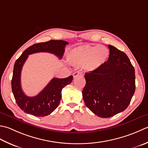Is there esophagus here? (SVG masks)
I'll return each mask as SVG.
<instances>
[{
  "mask_svg": "<svg viewBox=\"0 0 148 148\" xmlns=\"http://www.w3.org/2000/svg\"><path fill=\"white\" fill-rule=\"evenodd\" d=\"M82 72H80V71H76V72H75L73 74V76H74V77H77V76H82Z\"/></svg>",
  "mask_w": 148,
  "mask_h": 148,
  "instance_id": "34e87169",
  "label": "esophagus"
}]
</instances>
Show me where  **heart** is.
Returning <instances> with one entry per match:
<instances>
[{
	"instance_id": "1",
	"label": "heart",
	"mask_w": 148,
	"mask_h": 148,
	"mask_svg": "<svg viewBox=\"0 0 148 148\" xmlns=\"http://www.w3.org/2000/svg\"><path fill=\"white\" fill-rule=\"evenodd\" d=\"M109 55L105 46L86 45L72 49L68 55V61L72 65L85 66L87 71H93L105 64Z\"/></svg>"
}]
</instances>
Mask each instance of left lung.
<instances>
[{"label": "left lung", "instance_id": "8db88e82", "mask_svg": "<svg viewBox=\"0 0 148 148\" xmlns=\"http://www.w3.org/2000/svg\"><path fill=\"white\" fill-rule=\"evenodd\" d=\"M108 61L85 73L82 94L86 106L99 117L108 118L128 106L135 90L134 66L124 52L108 45Z\"/></svg>", "mask_w": 148, "mask_h": 148}]
</instances>
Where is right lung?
<instances>
[{
	"instance_id": "1",
	"label": "right lung",
	"mask_w": 148,
	"mask_h": 148,
	"mask_svg": "<svg viewBox=\"0 0 148 148\" xmlns=\"http://www.w3.org/2000/svg\"><path fill=\"white\" fill-rule=\"evenodd\" d=\"M67 44L69 43L63 40H50L36 43L25 49L14 63L11 88L16 103L25 113L36 117H45L51 114L59 105L62 88L70 84L73 79L72 76L66 78L54 77L36 96H27L22 89L20 76L22 66L28 56L33 53L45 52L54 54L62 59L65 47Z\"/></svg>"
}]
</instances>
